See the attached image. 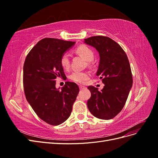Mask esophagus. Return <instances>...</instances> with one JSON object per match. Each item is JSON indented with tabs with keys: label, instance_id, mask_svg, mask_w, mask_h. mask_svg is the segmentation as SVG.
<instances>
[{
	"label": "esophagus",
	"instance_id": "1",
	"mask_svg": "<svg viewBox=\"0 0 158 158\" xmlns=\"http://www.w3.org/2000/svg\"><path fill=\"white\" fill-rule=\"evenodd\" d=\"M79 88H80V89H85V87L83 86V85H79Z\"/></svg>",
	"mask_w": 158,
	"mask_h": 158
}]
</instances>
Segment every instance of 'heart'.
<instances>
[{"label":"heart","instance_id":"obj_1","mask_svg":"<svg viewBox=\"0 0 158 158\" xmlns=\"http://www.w3.org/2000/svg\"><path fill=\"white\" fill-rule=\"evenodd\" d=\"M76 52L87 61H92L94 58L93 51L87 46H80L76 50ZM60 64L64 70H68L70 68V57L67 53H64L61 56ZM89 74L85 72L74 71L70 76L71 80L77 83H83L84 81L88 79Z\"/></svg>","mask_w":158,"mask_h":158}]
</instances>
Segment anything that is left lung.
Masks as SVG:
<instances>
[{
    "instance_id": "left-lung-1",
    "label": "left lung",
    "mask_w": 158,
    "mask_h": 158,
    "mask_svg": "<svg viewBox=\"0 0 158 158\" xmlns=\"http://www.w3.org/2000/svg\"><path fill=\"white\" fill-rule=\"evenodd\" d=\"M99 55L96 75L105 84L100 91L92 85L88 88L91 97L87 102L90 113L95 117L109 120L125 106L132 86L131 66L125 52L117 42L106 36H94L84 40Z\"/></svg>"
}]
</instances>
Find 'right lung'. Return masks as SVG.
<instances>
[{
	"label": "right lung",
	"mask_w": 158,
	"mask_h": 158,
	"mask_svg": "<svg viewBox=\"0 0 158 158\" xmlns=\"http://www.w3.org/2000/svg\"><path fill=\"white\" fill-rule=\"evenodd\" d=\"M75 41L55 38L40 41L27 54L23 72V84L27 102L41 120L51 125H59L70 117L79 92L78 85L66 82L60 89L56 79L64 78L61 56Z\"/></svg>",
	"instance_id": "add662e5"
}]
</instances>
